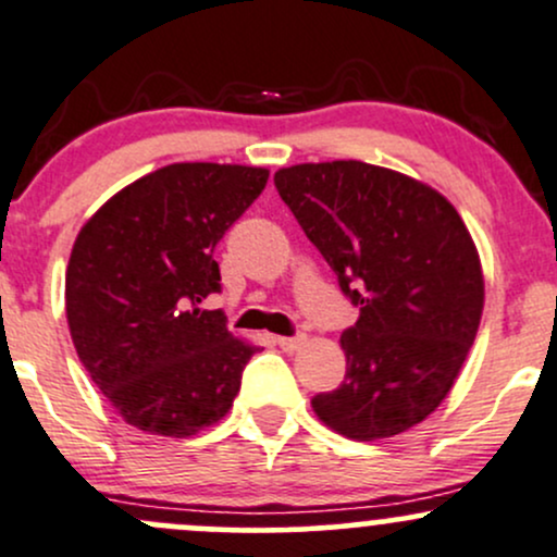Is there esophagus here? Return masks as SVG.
Here are the masks:
<instances>
[{"mask_svg": "<svg viewBox=\"0 0 557 557\" xmlns=\"http://www.w3.org/2000/svg\"><path fill=\"white\" fill-rule=\"evenodd\" d=\"M274 344L283 348V351H298V348L307 344V335H280V338H274Z\"/></svg>", "mask_w": 557, "mask_h": 557, "instance_id": "1", "label": "esophagus"}]
</instances>
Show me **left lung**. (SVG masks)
<instances>
[{"mask_svg":"<svg viewBox=\"0 0 557 557\" xmlns=\"http://www.w3.org/2000/svg\"><path fill=\"white\" fill-rule=\"evenodd\" d=\"M274 187L359 309L341 335L346 377L311 399L317 418L357 442L423 423L449 394L484 309L460 213L436 189L362 161L280 169Z\"/></svg>","mask_w":557,"mask_h":557,"instance_id":"obj_1","label":"left lung"}]
</instances>
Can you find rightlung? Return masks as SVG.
<instances>
[{
  "label": "right lung",
  "instance_id": "add662e5",
  "mask_svg": "<svg viewBox=\"0 0 557 557\" xmlns=\"http://www.w3.org/2000/svg\"><path fill=\"white\" fill-rule=\"evenodd\" d=\"M267 169L171 163L84 224L65 272L73 346L139 431L187 438L230 412L256 346L200 309L222 290L213 248L261 195Z\"/></svg>",
  "mask_w": 557,
  "mask_h": 557
}]
</instances>
